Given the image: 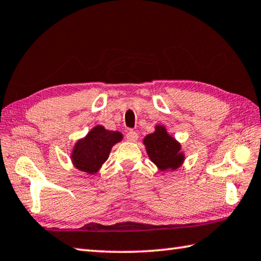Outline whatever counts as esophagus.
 Segmentation results:
<instances>
[{
	"label": "esophagus",
	"instance_id": "1",
	"mask_svg": "<svg viewBox=\"0 0 261 261\" xmlns=\"http://www.w3.org/2000/svg\"><path fill=\"white\" fill-rule=\"evenodd\" d=\"M126 139L129 142H136L137 139H139V135H137V133L135 130H129L126 134Z\"/></svg>",
	"mask_w": 261,
	"mask_h": 261
}]
</instances>
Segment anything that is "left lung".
Segmentation results:
<instances>
[{
    "label": "left lung",
    "mask_w": 261,
    "mask_h": 261,
    "mask_svg": "<svg viewBox=\"0 0 261 261\" xmlns=\"http://www.w3.org/2000/svg\"><path fill=\"white\" fill-rule=\"evenodd\" d=\"M143 142L151 161L160 170H175L183 164L180 144L168 135L164 126H155V132L146 135Z\"/></svg>",
    "instance_id": "left-lung-1"
}]
</instances>
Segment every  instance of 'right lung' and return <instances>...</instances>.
<instances>
[{
	"mask_svg": "<svg viewBox=\"0 0 261 261\" xmlns=\"http://www.w3.org/2000/svg\"><path fill=\"white\" fill-rule=\"evenodd\" d=\"M121 139L122 135L119 132L107 130L102 126L94 127L73 147L71 154L73 165L85 173L95 174L107 161L111 147Z\"/></svg>",
	"mask_w": 261,
	"mask_h": 261,
	"instance_id": "1",
	"label": "right lung"
}]
</instances>
